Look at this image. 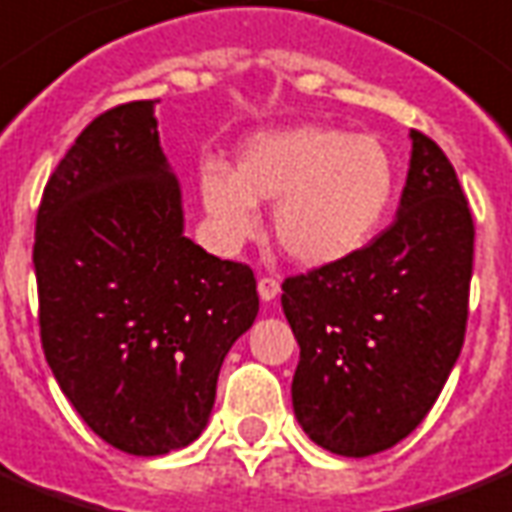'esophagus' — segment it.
I'll list each match as a JSON object with an SVG mask.
<instances>
[{
    "mask_svg": "<svg viewBox=\"0 0 512 512\" xmlns=\"http://www.w3.org/2000/svg\"><path fill=\"white\" fill-rule=\"evenodd\" d=\"M257 292H260V300H263V303H271V300H276V295H279V282L265 276V279L257 282Z\"/></svg>",
    "mask_w": 512,
    "mask_h": 512,
    "instance_id": "obj_1",
    "label": "esophagus"
}]
</instances>
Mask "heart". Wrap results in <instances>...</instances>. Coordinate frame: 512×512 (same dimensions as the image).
Listing matches in <instances>:
<instances>
[{
	"label": "heart",
	"mask_w": 512,
	"mask_h": 512,
	"mask_svg": "<svg viewBox=\"0 0 512 512\" xmlns=\"http://www.w3.org/2000/svg\"><path fill=\"white\" fill-rule=\"evenodd\" d=\"M201 204L225 247L257 230V204H273V236L292 263L325 268L357 255L395 206L392 152L370 134L295 126L249 136L236 171L201 169Z\"/></svg>",
	"instance_id": "b5f03b06"
}]
</instances>
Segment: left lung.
Listing matches in <instances>:
<instances>
[{
	"label": "left lung",
	"instance_id": "8db88e82",
	"mask_svg": "<svg viewBox=\"0 0 512 512\" xmlns=\"http://www.w3.org/2000/svg\"><path fill=\"white\" fill-rule=\"evenodd\" d=\"M397 217L357 255L282 284L298 338L295 419L338 456L378 454L419 427L467 327L473 214L446 152L411 131Z\"/></svg>",
	"mask_w": 512,
	"mask_h": 512
}]
</instances>
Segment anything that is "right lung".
<instances>
[{
    "mask_svg": "<svg viewBox=\"0 0 512 512\" xmlns=\"http://www.w3.org/2000/svg\"><path fill=\"white\" fill-rule=\"evenodd\" d=\"M155 104H120L74 139L34 230L45 360L80 419L134 456L204 432L222 360L260 308L247 265L185 236Z\"/></svg>",
    "mask_w": 512,
    "mask_h": 512,
    "instance_id": "right-lung-1",
    "label": "right lung"
}]
</instances>
